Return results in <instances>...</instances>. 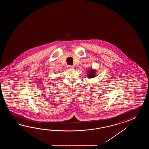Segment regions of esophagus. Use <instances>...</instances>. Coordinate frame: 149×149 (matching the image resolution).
Here are the masks:
<instances>
[{
  "instance_id": "esophagus-1",
  "label": "esophagus",
  "mask_w": 149,
  "mask_h": 149,
  "mask_svg": "<svg viewBox=\"0 0 149 149\" xmlns=\"http://www.w3.org/2000/svg\"><path fill=\"white\" fill-rule=\"evenodd\" d=\"M68 69H74V67L73 66H71V65H68Z\"/></svg>"
}]
</instances>
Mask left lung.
<instances>
[{"instance_id":"1","label":"left lung","mask_w":149,"mask_h":149,"mask_svg":"<svg viewBox=\"0 0 149 149\" xmlns=\"http://www.w3.org/2000/svg\"><path fill=\"white\" fill-rule=\"evenodd\" d=\"M96 71L95 69L91 68L87 71V75L89 79L94 78L96 76Z\"/></svg>"}]
</instances>
